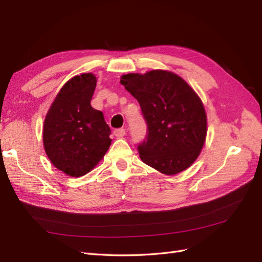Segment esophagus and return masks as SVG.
I'll list each match as a JSON object with an SVG mask.
<instances>
[{
  "instance_id": "1",
  "label": "esophagus",
  "mask_w": 262,
  "mask_h": 262,
  "mask_svg": "<svg viewBox=\"0 0 262 262\" xmlns=\"http://www.w3.org/2000/svg\"><path fill=\"white\" fill-rule=\"evenodd\" d=\"M125 134H126V130L124 129V128H117V129L114 130V135L117 138H121L122 136H125Z\"/></svg>"
}]
</instances>
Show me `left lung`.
Wrapping results in <instances>:
<instances>
[{
  "label": "left lung",
  "instance_id": "8db88e82",
  "mask_svg": "<svg viewBox=\"0 0 262 262\" xmlns=\"http://www.w3.org/2000/svg\"><path fill=\"white\" fill-rule=\"evenodd\" d=\"M120 83L140 103L147 125L145 140L137 146L143 162L168 176L188 169L207 134L197 93L180 76L162 70L122 75Z\"/></svg>",
  "mask_w": 262,
  "mask_h": 262
}]
</instances>
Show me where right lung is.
<instances>
[{
	"instance_id": "obj_1",
	"label": "right lung",
	"mask_w": 262,
	"mask_h": 262,
	"mask_svg": "<svg viewBox=\"0 0 262 262\" xmlns=\"http://www.w3.org/2000/svg\"><path fill=\"white\" fill-rule=\"evenodd\" d=\"M97 77L84 73L60 89L43 122L42 141L49 160L64 173L81 177L90 172L111 144L103 114L91 107Z\"/></svg>"
}]
</instances>
